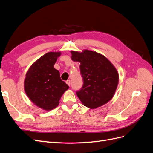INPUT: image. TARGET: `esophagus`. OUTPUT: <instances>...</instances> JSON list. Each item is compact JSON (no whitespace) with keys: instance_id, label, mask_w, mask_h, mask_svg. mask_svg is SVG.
<instances>
[{"instance_id":"obj_1","label":"esophagus","mask_w":153,"mask_h":153,"mask_svg":"<svg viewBox=\"0 0 153 153\" xmlns=\"http://www.w3.org/2000/svg\"><path fill=\"white\" fill-rule=\"evenodd\" d=\"M66 84H67L69 86H70V84H71V81L69 80H67V81H66Z\"/></svg>"}]
</instances>
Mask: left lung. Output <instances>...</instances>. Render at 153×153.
Segmentation results:
<instances>
[{
	"label": "left lung",
	"mask_w": 153,
	"mask_h": 153,
	"mask_svg": "<svg viewBox=\"0 0 153 153\" xmlns=\"http://www.w3.org/2000/svg\"><path fill=\"white\" fill-rule=\"evenodd\" d=\"M71 59L80 63V73L84 80L76 95L82 104L94 109L108 103L113 98L119 83L116 68L102 54L84 50L71 51Z\"/></svg>",
	"instance_id": "8db88e82"
}]
</instances>
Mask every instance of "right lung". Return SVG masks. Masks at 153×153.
Returning a JSON list of instances; mask_svg holds the SVG:
<instances>
[{
    "label": "right lung",
    "instance_id": "1",
    "mask_svg": "<svg viewBox=\"0 0 153 153\" xmlns=\"http://www.w3.org/2000/svg\"><path fill=\"white\" fill-rule=\"evenodd\" d=\"M61 55L60 52L43 55L32 64L25 77L27 96L35 105L47 111L56 108L62 95L69 89L53 66Z\"/></svg>",
    "mask_w": 153,
    "mask_h": 153
}]
</instances>
